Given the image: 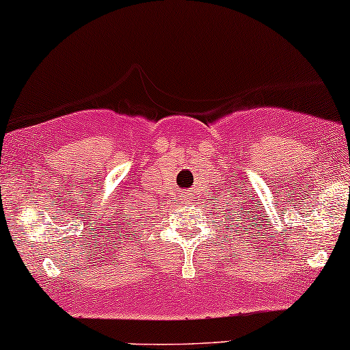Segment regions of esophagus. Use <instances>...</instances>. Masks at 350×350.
Returning <instances> with one entry per match:
<instances>
[{"mask_svg":"<svg viewBox=\"0 0 350 350\" xmlns=\"http://www.w3.org/2000/svg\"><path fill=\"white\" fill-rule=\"evenodd\" d=\"M184 200H186V202H187V199H184Z\"/></svg>","mask_w":350,"mask_h":350,"instance_id":"34e87169","label":"esophagus"}]
</instances>
